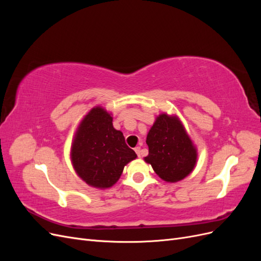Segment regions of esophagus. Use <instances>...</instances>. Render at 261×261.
<instances>
[{
  "label": "esophagus",
  "mask_w": 261,
  "mask_h": 261,
  "mask_svg": "<svg viewBox=\"0 0 261 261\" xmlns=\"http://www.w3.org/2000/svg\"><path fill=\"white\" fill-rule=\"evenodd\" d=\"M135 151H136L137 155L140 158V156H141V149H140V147H136V148H135Z\"/></svg>",
  "instance_id": "obj_1"
}]
</instances>
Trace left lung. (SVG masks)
Returning a JSON list of instances; mask_svg holds the SVG:
<instances>
[{
    "label": "left lung",
    "mask_w": 261,
    "mask_h": 261,
    "mask_svg": "<svg viewBox=\"0 0 261 261\" xmlns=\"http://www.w3.org/2000/svg\"><path fill=\"white\" fill-rule=\"evenodd\" d=\"M146 143L149 153L145 161L165 181L183 179L197 161V151L176 116L161 114L150 128Z\"/></svg>",
    "instance_id": "8db88e82"
}]
</instances>
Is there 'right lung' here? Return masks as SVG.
Instances as JSON below:
<instances>
[{"mask_svg":"<svg viewBox=\"0 0 261 261\" xmlns=\"http://www.w3.org/2000/svg\"><path fill=\"white\" fill-rule=\"evenodd\" d=\"M112 121L105 109L93 108L78 127L70 151L78 176L97 188L114 185L125 165L137 156Z\"/></svg>","mask_w":261,"mask_h":261,"instance_id":"right-lung-1","label":"right lung"}]
</instances>
